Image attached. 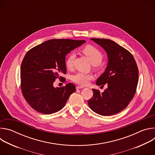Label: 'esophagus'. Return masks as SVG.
Segmentation results:
<instances>
[{
	"label": "esophagus",
	"instance_id": "esophagus-1",
	"mask_svg": "<svg viewBox=\"0 0 155 155\" xmlns=\"http://www.w3.org/2000/svg\"><path fill=\"white\" fill-rule=\"evenodd\" d=\"M82 88H83V86H77L76 87V89H77V90L82 89Z\"/></svg>",
	"mask_w": 155,
	"mask_h": 155
}]
</instances>
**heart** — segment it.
Masks as SVG:
<instances>
[{"mask_svg":"<svg viewBox=\"0 0 155 155\" xmlns=\"http://www.w3.org/2000/svg\"><path fill=\"white\" fill-rule=\"evenodd\" d=\"M83 53L90 59L91 62L94 65H97L101 63L103 59V55L102 53L96 47L92 45H87L83 50ZM75 59V54L71 53L67 57L65 61V66L68 69H72L73 63ZM93 78V76L91 74H84L82 72H77L72 75V81L81 86H86L89 83L90 81Z\"/></svg>","mask_w":155,"mask_h":155,"instance_id":"obj_1","label":"heart"}]
</instances>
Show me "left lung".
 <instances>
[{"instance_id": "1", "label": "left lung", "mask_w": 155, "mask_h": 155, "mask_svg": "<svg viewBox=\"0 0 155 155\" xmlns=\"http://www.w3.org/2000/svg\"><path fill=\"white\" fill-rule=\"evenodd\" d=\"M91 40L107 53V67L96 84L104 86L107 83L108 87L103 93L93 89L88 105L99 115H113L124 110L135 95L139 81L137 65L132 54L116 42L106 38Z\"/></svg>"}]
</instances>
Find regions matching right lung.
<instances>
[{
    "label": "right lung",
    "mask_w": 155,
    "mask_h": 155,
    "mask_svg": "<svg viewBox=\"0 0 155 155\" xmlns=\"http://www.w3.org/2000/svg\"><path fill=\"white\" fill-rule=\"evenodd\" d=\"M85 40L51 39L29 50L21 65V89L26 101L37 112L51 114L61 110L75 86L69 83L55 88L53 83L67 72L65 56ZM65 78H64L65 81Z\"/></svg>",
    "instance_id": "1"
}]
</instances>
